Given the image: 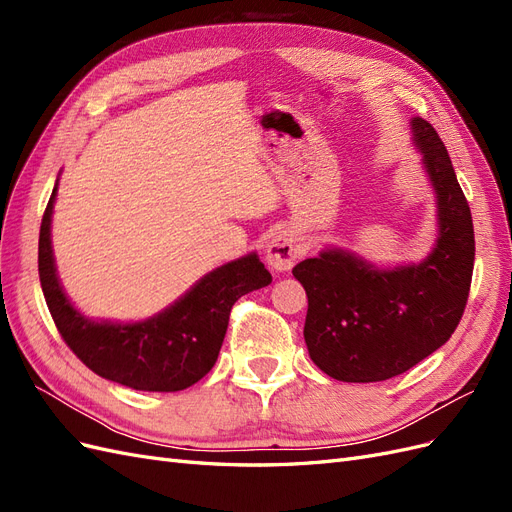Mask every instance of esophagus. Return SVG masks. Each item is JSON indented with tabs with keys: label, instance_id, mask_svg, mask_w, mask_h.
I'll use <instances>...</instances> for the list:
<instances>
[{
	"label": "esophagus",
	"instance_id": "34e87169",
	"mask_svg": "<svg viewBox=\"0 0 512 512\" xmlns=\"http://www.w3.org/2000/svg\"><path fill=\"white\" fill-rule=\"evenodd\" d=\"M303 254V245L301 239L294 230L284 228L277 232V235L271 239L267 245V262L269 267L275 271H288L292 269L294 262H297Z\"/></svg>",
	"mask_w": 512,
	"mask_h": 512
}]
</instances>
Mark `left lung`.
<instances>
[{
  "label": "left lung",
  "mask_w": 512,
  "mask_h": 512,
  "mask_svg": "<svg viewBox=\"0 0 512 512\" xmlns=\"http://www.w3.org/2000/svg\"><path fill=\"white\" fill-rule=\"evenodd\" d=\"M414 145L436 190L438 241L418 265L378 269L348 250L292 269L307 292L303 337L312 361L342 382L404 374L448 342L468 303L474 226L448 151L431 123L412 119Z\"/></svg>",
  "instance_id": "obj_1"
}]
</instances>
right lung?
Wrapping results in <instances>:
<instances>
[{
	"label": "right lung",
	"mask_w": 512,
	"mask_h": 512,
	"mask_svg": "<svg viewBox=\"0 0 512 512\" xmlns=\"http://www.w3.org/2000/svg\"><path fill=\"white\" fill-rule=\"evenodd\" d=\"M57 183L44 209L38 273L59 335L94 374L136 391L175 393L207 376L218 361L230 309L243 294L271 284L256 254L226 262L198 280L179 301L143 322H94L61 288L51 247Z\"/></svg>",
	"instance_id": "add662e5"
}]
</instances>
